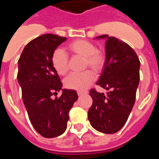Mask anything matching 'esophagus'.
I'll list each match as a JSON object with an SVG mask.
<instances>
[{"instance_id": "obj_1", "label": "esophagus", "mask_w": 159, "mask_h": 159, "mask_svg": "<svg viewBox=\"0 0 159 159\" xmlns=\"http://www.w3.org/2000/svg\"><path fill=\"white\" fill-rule=\"evenodd\" d=\"M77 94H78L79 96H82L84 95H86L87 92H77Z\"/></svg>"}]
</instances>
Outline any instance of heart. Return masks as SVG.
<instances>
[{
  "mask_svg": "<svg viewBox=\"0 0 159 159\" xmlns=\"http://www.w3.org/2000/svg\"><path fill=\"white\" fill-rule=\"evenodd\" d=\"M71 53L84 57V67H90L95 72L102 70L105 61L103 53L96 49L92 42L85 40H77L71 42L68 47ZM52 64L57 72L65 75L68 71V57L64 50L56 49L52 56ZM95 74L90 70L80 73H71L64 80V85L68 89L84 92L95 80Z\"/></svg>",
  "mask_w": 159,
  "mask_h": 159,
  "instance_id": "heart-1",
  "label": "heart"
}]
</instances>
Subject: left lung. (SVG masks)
Segmentation results:
<instances>
[{
    "label": "left lung",
    "instance_id": "1",
    "mask_svg": "<svg viewBox=\"0 0 159 159\" xmlns=\"http://www.w3.org/2000/svg\"><path fill=\"white\" fill-rule=\"evenodd\" d=\"M95 39L106 40V59L96 84L109 92L104 95L90 91L93 102L88 119L98 131L114 134L124 126L135 102L140 61L133 48L117 38L102 35Z\"/></svg>",
    "mask_w": 159,
    "mask_h": 159
}]
</instances>
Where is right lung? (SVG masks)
<instances>
[{"label":"right lung","instance_id":"right-lung-1","mask_svg":"<svg viewBox=\"0 0 159 159\" xmlns=\"http://www.w3.org/2000/svg\"><path fill=\"white\" fill-rule=\"evenodd\" d=\"M67 38L44 34L25 46L18 60L17 80L22 99L35 130L44 138L60 136L67 129L69 111L78 95L62 89V83L52 64L53 52ZM62 90L60 97H53Z\"/></svg>","mask_w":159,"mask_h":159}]
</instances>
